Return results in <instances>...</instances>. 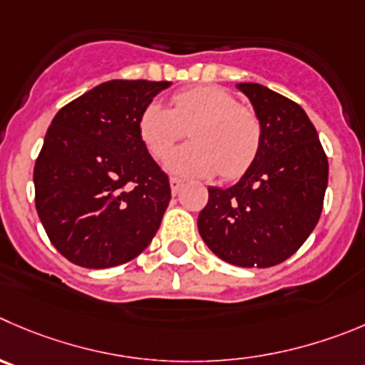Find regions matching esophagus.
Returning <instances> with one entry per match:
<instances>
[{"label": "esophagus", "instance_id": "obj_1", "mask_svg": "<svg viewBox=\"0 0 365 365\" xmlns=\"http://www.w3.org/2000/svg\"><path fill=\"white\" fill-rule=\"evenodd\" d=\"M182 185H185V182H182V180H180V179H177V177H172V179H170V188H172L173 195H177V193L180 192Z\"/></svg>", "mask_w": 365, "mask_h": 365}]
</instances>
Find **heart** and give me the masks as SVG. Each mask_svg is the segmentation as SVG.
Here are the masks:
<instances>
[{"instance_id": "obj_1", "label": "heart", "mask_w": 365, "mask_h": 365, "mask_svg": "<svg viewBox=\"0 0 365 365\" xmlns=\"http://www.w3.org/2000/svg\"><path fill=\"white\" fill-rule=\"evenodd\" d=\"M185 128H190L193 143L166 159V168L177 175L211 177L222 172L235 179L252 165L262 143L256 114L218 86L175 93L172 109L154 100L138 118V136L158 159L172 152Z\"/></svg>"}]
</instances>
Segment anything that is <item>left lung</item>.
<instances>
[{
	"label": "left lung",
	"instance_id": "8db88e82",
	"mask_svg": "<svg viewBox=\"0 0 365 365\" xmlns=\"http://www.w3.org/2000/svg\"><path fill=\"white\" fill-rule=\"evenodd\" d=\"M237 88L255 109L262 143L237 185L207 188L197 225L220 259L267 269L290 258L317 225L328 159L303 107L262 84Z\"/></svg>",
	"mask_w": 365,
	"mask_h": 365
}]
</instances>
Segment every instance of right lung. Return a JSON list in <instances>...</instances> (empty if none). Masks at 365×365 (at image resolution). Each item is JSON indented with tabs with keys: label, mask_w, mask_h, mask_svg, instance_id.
Returning a JSON list of instances; mask_svg holds the SVG:
<instances>
[{
	"label": "right lung",
	"mask_w": 365,
	"mask_h": 365,
	"mask_svg": "<svg viewBox=\"0 0 365 365\" xmlns=\"http://www.w3.org/2000/svg\"><path fill=\"white\" fill-rule=\"evenodd\" d=\"M172 82L109 81L62 107L34 168L48 238L86 269L121 265L148 247L168 207V175L138 136V118Z\"/></svg>",
	"instance_id": "add662e5"
}]
</instances>
